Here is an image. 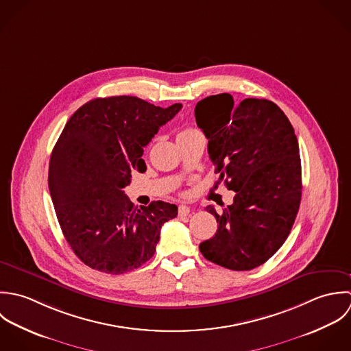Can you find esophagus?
Returning a JSON list of instances; mask_svg holds the SVG:
<instances>
[{"label": "esophagus", "instance_id": "obj_1", "mask_svg": "<svg viewBox=\"0 0 351 351\" xmlns=\"http://www.w3.org/2000/svg\"><path fill=\"white\" fill-rule=\"evenodd\" d=\"M189 213H190L189 206H184V205L179 206V215H189Z\"/></svg>", "mask_w": 351, "mask_h": 351}]
</instances>
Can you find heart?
Listing matches in <instances>:
<instances>
[{"label": "heart", "instance_id": "1", "mask_svg": "<svg viewBox=\"0 0 351 351\" xmlns=\"http://www.w3.org/2000/svg\"><path fill=\"white\" fill-rule=\"evenodd\" d=\"M199 133L197 129H193V128H187V129H183L182 132H179L178 134V138H182V137H187V136H193V134H197Z\"/></svg>", "mask_w": 351, "mask_h": 351}]
</instances>
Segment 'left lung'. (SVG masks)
<instances>
[{
	"label": "left lung",
	"mask_w": 351,
	"mask_h": 351,
	"mask_svg": "<svg viewBox=\"0 0 351 351\" xmlns=\"http://www.w3.org/2000/svg\"><path fill=\"white\" fill-rule=\"evenodd\" d=\"M215 173L236 193L233 204L211 213L218 229L199 244L202 255L229 270L247 271L267 262L287 239L301 201V160L294 129L266 99L234 106L229 93L195 107Z\"/></svg>",
	"instance_id": "left-lung-1"
}]
</instances>
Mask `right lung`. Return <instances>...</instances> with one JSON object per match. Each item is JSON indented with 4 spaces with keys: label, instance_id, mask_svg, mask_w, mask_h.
I'll use <instances>...</instances> for the list:
<instances>
[{
    "label": "right lung",
    "instance_id": "obj_1",
    "mask_svg": "<svg viewBox=\"0 0 351 351\" xmlns=\"http://www.w3.org/2000/svg\"><path fill=\"white\" fill-rule=\"evenodd\" d=\"M182 108L136 96L97 97L80 107L57 141L49 189L62 233L88 267L123 274L156 252L164 222L178 206L154 201L141 209L126 197L132 172L146 169L143 147Z\"/></svg>",
    "mask_w": 351,
    "mask_h": 351
}]
</instances>
